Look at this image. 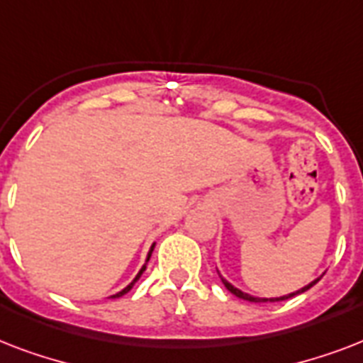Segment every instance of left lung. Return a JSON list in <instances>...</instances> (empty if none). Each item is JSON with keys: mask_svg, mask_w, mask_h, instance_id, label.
Segmentation results:
<instances>
[{"mask_svg": "<svg viewBox=\"0 0 363 363\" xmlns=\"http://www.w3.org/2000/svg\"><path fill=\"white\" fill-rule=\"evenodd\" d=\"M216 271H218V269H216ZM218 277H220L222 284H224V286H226L228 290H230V292L233 294V296H238L239 299H245V301H252V303H264V301H284V299L294 298V296H298V294L307 292V290H309L311 286H315L316 282L320 281V277H318V279H315V281H311L309 284H305L303 288H299V290H296V292L286 294V296H281V298H258V296H250V294H247V292H242V290H239L238 286H233L232 282H228L226 279H224V277L220 275V273H218Z\"/></svg>", "mask_w": 363, "mask_h": 363, "instance_id": "8db88e82", "label": "left lung"}]
</instances>
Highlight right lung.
<instances>
[{"mask_svg": "<svg viewBox=\"0 0 363 363\" xmlns=\"http://www.w3.org/2000/svg\"><path fill=\"white\" fill-rule=\"evenodd\" d=\"M154 247H156V242H152V247H150V250H148V254H147V259H145V264H143V267H141V269H139V273H137V275H135V279H133V281H131L130 284H128V286L122 288L121 292H116L115 296H111V298H122V296H124V294L130 292L131 288H133V284H135V282L139 281V279H141V275H143V273H145V269H147V264H148V259H150V256H152Z\"/></svg>", "mask_w": 363, "mask_h": 363, "instance_id": "obj_1", "label": "right lung"}]
</instances>
